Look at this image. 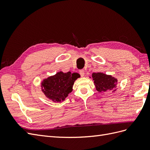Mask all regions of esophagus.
<instances>
[{
    "mask_svg": "<svg viewBox=\"0 0 150 150\" xmlns=\"http://www.w3.org/2000/svg\"><path fill=\"white\" fill-rule=\"evenodd\" d=\"M79 74L81 75V77H83L84 76V70L81 69L79 71Z\"/></svg>",
    "mask_w": 150,
    "mask_h": 150,
    "instance_id": "34e87169",
    "label": "esophagus"
}]
</instances>
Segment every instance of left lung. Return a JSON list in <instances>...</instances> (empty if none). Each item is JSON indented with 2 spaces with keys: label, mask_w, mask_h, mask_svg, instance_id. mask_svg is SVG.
Here are the masks:
<instances>
[{
  "label": "left lung",
  "mask_w": 150,
  "mask_h": 150,
  "mask_svg": "<svg viewBox=\"0 0 150 150\" xmlns=\"http://www.w3.org/2000/svg\"><path fill=\"white\" fill-rule=\"evenodd\" d=\"M95 86L98 92H106L115 88L117 80L112 77L101 72L93 74Z\"/></svg>",
  "instance_id": "left-lung-1"
}]
</instances>
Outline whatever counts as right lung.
Here are the masks:
<instances>
[{"mask_svg": "<svg viewBox=\"0 0 150 150\" xmlns=\"http://www.w3.org/2000/svg\"><path fill=\"white\" fill-rule=\"evenodd\" d=\"M79 77V74L76 72H58L55 76L49 77L42 82V91L52 101L61 102L72 91L74 81Z\"/></svg>", "mask_w": 150, "mask_h": 150, "instance_id": "obj_1", "label": "right lung"}]
</instances>
